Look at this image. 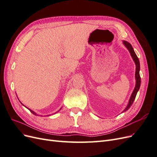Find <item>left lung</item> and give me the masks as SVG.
Masks as SVG:
<instances>
[{"mask_svg": "<svg viewBox=\"0 0 157 157\" xmlns=\"http://www.w3.org/2000/svg\"><path fill=\"white\" fill-rule=\"evenodd\" d=\"M123 44L126 46V48L129 51L130 54L132 56V58L134 60V63L136 64V73H135V78H136V86L135 88L134 89V91H133L131 96L130 98L129 99V101H128V105L126 106V107L124 109V110L123 111L122 113H124L126 111H128V109H130V107H131V105H132L133 102H134V99L136 98V96L137 95V92H138V90L140 88V85H141V78H140V61L138 58H137V56H136L135 52L133 49L132 45L129 43V42L125 41V40H123Z\"/></svg>", "mask_w": 157, "mask_h": 157, "instance_id": "8db88e82", "label": "left lung"}]
</instances>
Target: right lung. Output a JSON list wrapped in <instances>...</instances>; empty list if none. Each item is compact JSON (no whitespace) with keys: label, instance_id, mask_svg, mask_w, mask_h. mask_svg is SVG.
<instances>
[{"label":"right lung","instance_id":"obj_1","mask_svg":"<svg viewBox=\"0 0 157 157\" xmlns=\"http://www.w3.org/2000/svg\"><path fill=\"white\" fill-rule=\"evenodd\" d=\"M20 102H21V101H20ZM21 104H22V105H23V106H25L24 105H23V103H21ZM26 107L27 109H29V111H31V113H32L33 114V115H36V116H39V115H38V114H36V113L35 112H34V111H32V110H31V109H29V108H27V107ZM60 109H61V108ZM60 109H59V111H60ZM58 111H57L56 113H58ZM56 113H55V114H56ZM48 116H50V115H48Z\"/></svg>","mask_w":157,"mask_h":157}]
</instances>
